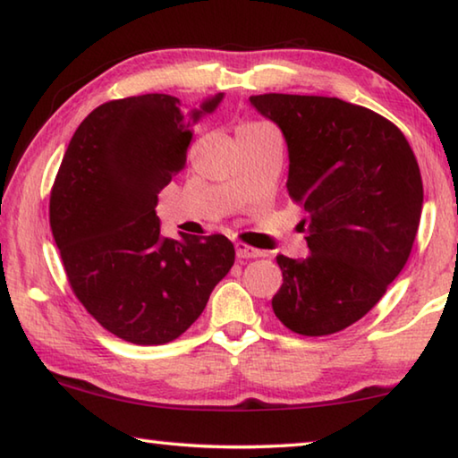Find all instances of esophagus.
<instances>
[{
	"label": "esophagus",
	"instance_id": "1",
	"mask_svg": "<svg viewBox=\"0 0 458 458\" xmlns=\"http://www.w3.org/2000/svg\"><path fill=\"white\" fill-rule=\"evenodd\" d=\"M262 250H257V248H252V246H248V244H244V242H236V257L238 259H259V257H262Z\"/></svg>",
	"mask_w": 458,
	"mask_h": 458
}]
</instances>
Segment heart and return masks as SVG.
Returning <instances> with one entry per match:
<instances>
[{
	"instance_id": "1",
	"label": "heart",
	"mask_w": 458,
	"mask_h": 458,
	"mask_svg": "<svg viewBox=\"0 0 458 458\" xmlns=\"http://www.w3.org/2000/svg\"><path fill=\"white\" fill-rule=\"evenodd\" d=\"M246 125H257V123H246ZM246 125H242V127H246Z\"/></svg>"
}]
</instances>
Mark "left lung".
<instances>
[{
    "label": "left lung",
    "mask_w": 458,
    "mask_h": 458,
    "mask_svg": "<svg viewBox=\"0 0 458 458\" xmlns=\"http://www.w3.org/2000/svg\"><path fill=\"white\" fill-rule=\"evenodd\" d=\"M289 149L286 190L305 210L309 257L278 254L273 311L284 327L331 335L360 321L404 268L422 212V177L402 131L335 97L257 95Z\"/></svg>",
    "instance_id": "obj_1"
}]
</instances>
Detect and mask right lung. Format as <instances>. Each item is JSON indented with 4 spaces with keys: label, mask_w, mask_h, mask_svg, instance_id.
<instances>
[{
    "label": "right lung",
    "mask_w": 458,
    "mask_h": 458,
    "mask_svg": "<svg viewBox=\"0 0 458 458\" xmlns=\"http://www.w3.org/2000/svg\"><path fill=\"white\" fill-rule=\"evenodd\" d=\"M199 106L141 95L97 106L68 143L50 193V228L68 283L113 335L137 345L174 341L198 319L234 265L226 236H161L157 193L180 174Z\"/></svg>",
    "instance_id": "obj_1"
}]
</instances>
